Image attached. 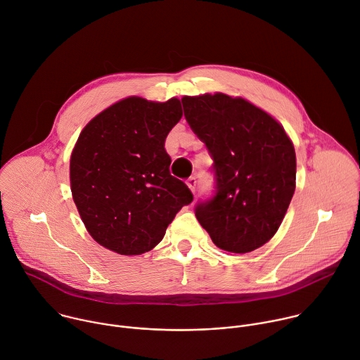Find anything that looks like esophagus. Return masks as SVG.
Wrapping results in <instances>:
<instances>
[{
	"label": "esophagus",
	"instance_id": "1",
	"mask_svg": "<svg viewBox=\"0 0 360 360\" xmlns=\"http://www.w3.org/2000/svg\"><path fill=\"white\" fill-rule=\"evenodd\" d=\"M196 184H198V181H196V178L195 176H191L188 181H186V185H188V188L195 193V191H196Z\"/></svg>",
	"mask_w": 360,
	"mask_h": 360
}]
</instances>
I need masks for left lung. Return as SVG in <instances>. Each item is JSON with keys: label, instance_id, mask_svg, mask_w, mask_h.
<instances>
[{"label": "left lung", "instance_id": "1", "mask_svg": "<svg viewBox=\"0 0 360 360\" xmlns=\"http://www.w3.org/2000/svg\"><path fill=\"white\" fill-rule=\"evenodd\" d=\"M185 120L214 160L215 193L195 215L222 250L246 253L281 226L295 192L296 155L283 127L243 98H182Z\"/></svg>", "mask_w": 360, "mask_h": 360}]
</instances>
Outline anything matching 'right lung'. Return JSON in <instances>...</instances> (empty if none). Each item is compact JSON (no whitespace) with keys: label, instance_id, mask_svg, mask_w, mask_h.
Listing matches in <instances>:
<instances>
[{"label":"right lung","instance_id":"add662e5","mask_svg":"<svg viewBox=\"0 0 360 360\" xmlns=\"http://www.w3.org/2000/svg\"><path fill=\"white\" fill-rule=\"evenodd\" d=\"M182 118L178 98H125L91 120L71 153V192L89 235L120 255L155 248L193 200L169 172V131Z\"/></svg>","mask_w":360,"mask_h":360}]
</instances>
